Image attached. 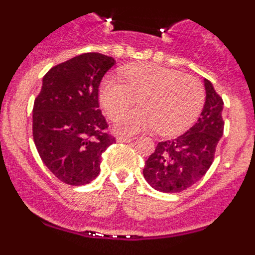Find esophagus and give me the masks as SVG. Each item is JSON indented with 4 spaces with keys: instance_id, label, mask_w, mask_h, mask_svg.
<instances>
[{
    "instance_id": "esophagus-1",
    "label": "esophagus",
    "mask_w": 255,
    "mask_h": 255,
    "mask_svg": "<svg viewBox=\"0 0 255 255\" xmlns=\"http://www.w3.org/2000/svg\"><path fill=\"white\" fill-rule=\"evenodd\" d=\"M116 140L119 143H130V141L134 140V138H129V136H117Z\"/></svg>"
}]
</instances>
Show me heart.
Wrapping results in <instances>:
<instances>
[{"mask_svg": "<svg viewBox=\"0 0 255 255\" xmlns=\"http://www.w3.org/2000/svg\"><path fill=\"white\" fill-rule=\"evenodd\" d=\"M124 82L107 75L100 85L103 111L115 117L139 98L141 108L117 116L114 128L125 135L158 129L177 135L197 121L206 101L197 78L158 65H134L123 71Z\"/></svg>", "mask_w": 255, "mask_h": 255, "instance_id": "1", "label": "heart"}]
</instances>
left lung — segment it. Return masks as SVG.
Masks as SVG:
<instances>
[{"label":"left lung","instance_id":"obj_1","mask_svg":"<svg viewBox=\"0 0 255 255\" xmlns=\"http://www.w3.org/2000/svg\"><path fill=\"white\" fill-rule=\"evenodd\" d=\"M206 102L197 123L171 140L159 141L145 161L144 179L155 190L179 193L206 175L215 158L216 147L224 135V101L212 83L203 80Z\"/></svg>","mask_w":255,"mask_h":255}]
</instances>
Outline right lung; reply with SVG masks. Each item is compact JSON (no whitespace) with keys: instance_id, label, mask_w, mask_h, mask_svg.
I'll use <instances>...</instances> for the list:
<instances>
[{"instance_id":"obj_1","label":"right lung","mask_w":255,"mask_h":255,"mask_svg":"<svg viewBox=\"0 0 255 255\" xmlns=\"http://www.w3.org/2000/svg\"><path fill=\"white\" fill-rule=\"evenodd\" d=\"M116 64L97 52L52 67L42 80L33 107V139L40 158L58 180L85 185L101 171L102 153L115 138L105 131L100 85Z\"/></svg>"}]
</instances>
